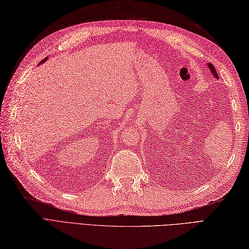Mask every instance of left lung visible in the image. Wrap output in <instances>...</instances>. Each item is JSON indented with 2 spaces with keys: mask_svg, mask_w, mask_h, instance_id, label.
<instances>
[{
  "mask_svg": "<svg viewBox=\"0 0 249 249\" xmlns=\"http://www.w3.org/2000/svg\"><path fill=\"white\" fill-rule=\"evenodd\" d=\"M207 66H208V68H209V70H210V72H212V73L213 74V76H214V78H216V79H219V75H218V73H216V71H215V68L213 67V64H210V63H208V64H207Z\"/></svg>",
  "mask_w": 249,
  "mask_h": 249,
  "instance_id": "1",
  "label": "left lung"
}]
</instances>
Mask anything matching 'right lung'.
<instances>
[{
  "label": "right lung",
  "mask_w": 249,
  "mask_h": 249,
  "mask_svg": "<svg viewBox=\"0 0 249 249\" xmlns=\"http://www.w3.org/2000/svg\"><path fill=\"white\" fill-rule=\"evenodd\" d=\"M47 59H48V58H46V59H44L43 61H41V62H40V64H43V63H45V61H46Z\"/></svg>",
  "instance_id": "right-lung-1"
}]
</instances>
